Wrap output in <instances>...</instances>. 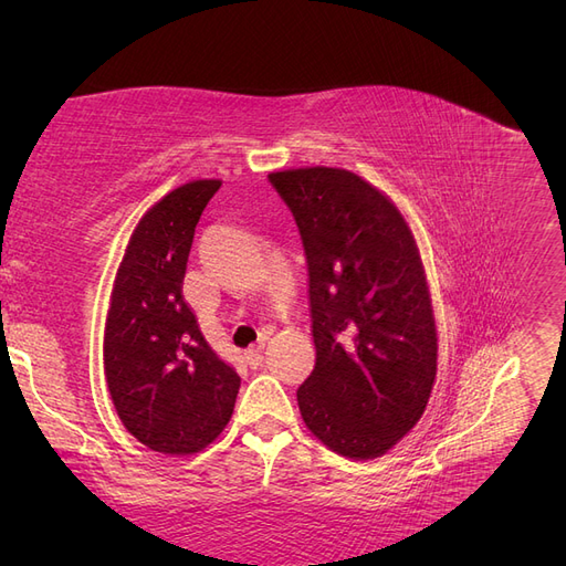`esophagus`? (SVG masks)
Returning a JSON list of instances; mask_svg holds the SVG:
<instances>
[{
	"mask_svg": "<svg viewBox=\"0 0 566 566\" xmlns=\"http://www.w3.org/2000/svg\"><path fill=\"white\" fill-rule=\"evenodd\" d=\"M245 361H248V366H250L252 370H256V368H260V366L264 364V342H260V345L245 352Z\"/></svg>",
	"mask_w": 566,
	"mask_h": 566,
	"instance_id": "esophagus-1",
	"label": "esophagus"
}]
</instances>
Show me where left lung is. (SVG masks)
Returning <instances> with one entry per match:
<instances>
[{"label":"left lung","instance_id":"obj_1","mask_svg":"<svg viewBox=\"0 0 566 566\" xmlns=\"http://www.w3.org/2000/svg\"><path fill=\"white\" fill-rule=\"evenodd\" d=\"M302 235L316 366L297 389L331 451L380 458L413 430L437 378V323L413 231L380 188L339 167L271 172Z\"/></svg>","mask_w":566,"mask_h":566}]
</instances>
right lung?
I'll use <instances>...</instances> for the list:
<instances>
[{
	"label": "right lung",
	"mask_w": 566,
	"mask_h": 566,
	"mask_svg": "<svg viewBox=\"0 0 566 566\" xmlns=\"http://www.w3.org/2000/svg\"><path fill=\"white\" fill-rule=\"evenodd\" d=\"M196 179L160 198L132 231L104 333V373L132 437L165 455H193L229 424L241 378L212 352L181 285L196 224L219 191Z\"/></svg>",
	"instance_id": "obj_1"
}]
</instances>
